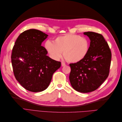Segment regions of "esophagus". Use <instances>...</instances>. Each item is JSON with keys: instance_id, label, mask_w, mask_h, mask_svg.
I'll list each match as a JSON object with an SVG mask.
<instances>
[{"instance_id": "34e87169", "label": "esophagus", "mask_w": 122, "mask_h": 122, "mask_svg": "<svg viewBox=\"0 0 122 122\" xmlns=\"http://www.w3.org/2000/svg\"><path fill=\"white\" fill-rule=\"evenodd\" d=\"M61 66H62V67H64V66H66V64L64 62H61Z\"/></svg>"}]
</instances>
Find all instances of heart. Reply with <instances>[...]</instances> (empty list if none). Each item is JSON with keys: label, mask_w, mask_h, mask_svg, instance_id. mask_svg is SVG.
<instances>
[{"label": "heart", "mask_w": 122, "mask_h": 122, "mask_svg": "<svg viewBox=\"0 0 122 122\" xmlns=\"http://www.w3.org/2000/svg\"><path fill=\"white\" fill-rule=\"evenodd\" d=\"M89 46L87 39L74 34L58 36L54 42L48 40L45 44V48L51 58L58 60L63 52L65 58L71 62L82 60L88 52Z\"/></svg>", "instance_id": "b5f03b06"}]
</instances>
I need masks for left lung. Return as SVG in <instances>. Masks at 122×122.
Listing matches in <instances>:
<instances>
[{"mask_svg": "<svg viewBox=\"0 0 122 122\" xmlns=\"http://www.w3.org/2000/svg\"><path fill=\"white\" fill-rule=\"evenodd\" d=\"M83 34L91 40L89 50L82 60L70 64L69 80L74 89L86 93L97 90L108 77L112 52L102 35L91 31Z\"/></svg>", "mask_w": 122, "mask_h": 122, "instance_id": "left-lung-1", "label": "left lung"}]
</instances>
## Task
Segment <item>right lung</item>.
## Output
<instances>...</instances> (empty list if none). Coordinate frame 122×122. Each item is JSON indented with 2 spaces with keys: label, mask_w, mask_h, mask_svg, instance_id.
I'll list each match as a JSON object with an SVG mask.
<instances>
[{
  "label": "right lung",
  "mask_w": 122,
  "mask_h": 122,
  "mask_svg": "<svg viewBox=\"0 0 122 122\" xmlns=\"http://www.w3.org/2000/svg\"><path fill=\"white\" fill-rule=\"evenodd\" d=\"M48 35L35 29L19 36L13 48L11 59L15 77L25 89L43 91L48 87L53 73L61 66L47 54L42 43Z\"/></svg>",
  "instance_id": "add662e5"
}]
</instances>
